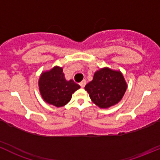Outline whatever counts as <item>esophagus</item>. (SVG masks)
<instances>
[{
  "instance_id": "obj_1",
  "label": "esophagus",
  "mask_w": 160,
  "mask_h": 160,
  "mask_svg": "<svg viewBox=\"0 0 160 160\" xmlns=\"http://www.w3.org/2000/svg\"><path fill=\"white\" fill-rule=\"evenodd\" d=\"M86 84H87V81H86V80H83V81H81L80 83V86L81 87H84Z\"/></svg>"
}]
</instances>
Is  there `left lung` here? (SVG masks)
<instances>
[{"mask_svg":"<svg viewBox=\"0 0 160 160\" xmlns=\"http://www.w3.org/2000/svg\"><path fill=\"white\" fill-rule=\"evenodd\" d=\"M127 88V82L122 73L108 67L95 72L93 80L85 86L93 103L103 109L118 103Z\"/></svg>","mask_w":160,"mask_h":160,"instance_id":"1","label":"left lung"}]
</instances>
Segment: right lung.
<instances>
[{
	"label": "right lung",
	"instance_id": "right-lung-1",
	"mask_svg": "<svg viewBox=\"0 0 160 160\" xmlns=\"http://www.w3.org/2000/svg\"><path fill=\"white\" fill-rule=\"evenodd\" d=\"M40 93L45 102L57 107H61L70 102L76 90L80 88L73 80H67L63 68L54 67L43 72L39 78Z\"/></svg>",
	"mask_w": 160,
	"mask_h": 160
}]
</instances>
